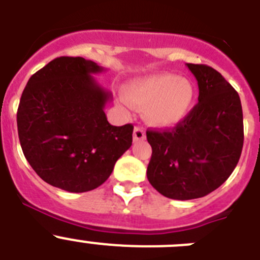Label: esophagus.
Segmentation results:
<instances>
[{"label": "esophagus", "mask_w": 260, "mask_h": 260, "mask_svg": "<svg viewBox=\"0 0 260 260\" xmlns=\"http://www.w3.org/2000/svg\"><path fill=\"white\" fill-rule=\"evenodd\" d=\"M133 138H134V142L144 141L146 139V133L142 127H135L134 133H133Z\"/></svg>", "instance_id": "34e87169"}]
</instances>
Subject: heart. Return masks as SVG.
Instances as JSON below:
<instances>
[{
    "label": "heart",
    "mask_w": 260,
    "mask_h": 260,
    "mask_svg": "<svg viewBox=\"0 0 260 260\" xmlns=\"http://www.w3.org/2000/svg\"><path fill=\"white\" fill-rule=\"evenodd\" d=\"M128 103L144 109V118L156 127H171L189 116L195 100V88L186 78L155 74L138 78L126 88Z\"/></svg>",
    "instance_id": "b5f03b06"
}]
</instances>
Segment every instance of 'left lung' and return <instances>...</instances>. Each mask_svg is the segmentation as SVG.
<instances>
[{
  "mask_svg": "<svg viewBox=\"0 0 260 260\" xmlns=\"http://www.w3.org/2000/svg\"><path fill=\"white\" fill-rule=\"evenodd\" d=\"M186 66L198 82V104L176 127L146 133L152 147L147 178L160 194L177 201L202 198L220 187L243 146L237 91L210 66Z\"/></svg>",
  "mask_w": 260,
  "mask_h": 260,
  "instance_id": "1",
  "label": "left lung"
}]
</instances>
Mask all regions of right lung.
Returning a JSON list of instances; mask_svg holds the SVG:
<instances>
[{"mask_svg":"<svg viewBox=\"0 0 260 260\" xmlns=\"http://www.w3.org/2000/svg\"><path fill=\"white\" fill-rule=\"evenodd\" d=\"M83 57H58L29 78L17 113L22 150L41 180L69 192L105 182L130 148L133 125L113 126L104 108L112 93Z\"/></svg>","mask_w":260,"mask_h":260,"instance_id":"right-lung-1","label":"right lung"}]
</instances>
